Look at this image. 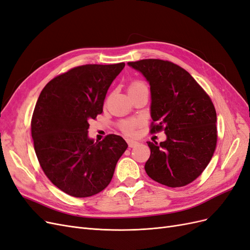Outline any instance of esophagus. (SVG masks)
<instances>
[{
  "mask_svg": "<svg viewBox=\"0 0 250 250\" xmlns=\"http://www.w3.org/2000/svg\"><path fill=\"white\" fill-rule=\"evenodd\" d=\"M127 143H128V146H129L130 148H133V147H135L138 145V142H135V141H132V140H128L127 141Z\"/></svg>",
  "mask_w": 250,
  "mask_h": 250,
  "instance_id": "34e87169",
  "label": "esophagus"
}]
</instances>
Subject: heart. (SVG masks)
I'll list each match as a JSON object with an SVG mask.
<instances>
[{
	"instance_id": "1",
	"label": "heart",
	"mask_w": 250,
	"mask_h": 250,
	"mask_svg": "<svg viewBox=\"0 0 250 250\" xmlns=\"http://www.w3.org/2000/svg\"><path fill=\"white\" fill-rule=\"evenodd\" d=\"M142 87H147V85L143 81L137 80V81H133V82L130 83L128 90L139 89V88H142ZM138 124H139V122L137 120H133V119L126 120V121H123V122L120 123V129L126 134H131L134 131L135 127L138 126Z\"/></svg>"
}]
</instances>
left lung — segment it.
Segmentation results:
<instances>
[{"instance_id": "8db88e82", "label": "left lung", "mask_w": 250, "mask_h": 250, "mask_svg": "<svg viewBox=\"0 0 250 250\" xmlns=\"http://www.w3.org/2000/svg\"><path fill=\"white\" fill-rule=\"evenodd\" d=\"M150 84V131H165V142H147L151 150L145 170L150 178L170 188L191 184L204 171L217 145L213 102L190 73L168 60L128 62Z\"/></svg>"}]
</instances>
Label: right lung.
I'll use <instances>...</instances> for the list:
<instances>
[{"label": "right lung", "instance_id": "obj_1", "mask_svg": "<svg viewBox=\"0 0 250 250\" xmlns=\"http://www.w3.org/2000/svg\"><path fill=\"white\" fill-rule=\"evenodd\" d=\"M124 66L73 67L48 82L36 102L31 134L37 160L51 183L73 197L103 191L128 147L117 134L96 143L87 135L88 121L102 113L107 89Z\"/></svg>", "mask_w": 250, "mask_h": 250}]
</instances>
